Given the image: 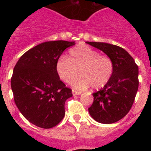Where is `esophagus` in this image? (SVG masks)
I'll list each match as a JSON object with an SVG mask.
<instances>
[{"mask_svg": "<svg viewBox=\"0 0 151 151\" xmlns=\"http://www.w3.org/2000/svg\"><path fill=\"white\" fill-rule=\"evenodd\" d=\"M73 95H79V94H82V92L81 91H75V90H73Z\"/></svg>", "mask_w": 151, "mask_h": 151, "instance_id": "obj_1", "label": "esophagus"}]
</instances>
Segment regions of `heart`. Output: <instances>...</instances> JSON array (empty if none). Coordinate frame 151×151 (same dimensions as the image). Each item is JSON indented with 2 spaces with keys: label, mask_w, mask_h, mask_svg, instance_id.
<instances>
[{
  "label": "heart",
  "mask_w": 151,
  "mask_h": 151,
  "mask_svg": "<svg viewBox=\"0 0 151 151\" xmlns=\"http://www.w3.org/2000/svg\"><path fill=\"white\" fill-rule=\"evenodd\" d=\"M55 69L60 79L65 83L71 82L79 72L81 76L72 81V86L83 90L91 85L94 89L105 86L113 76L114 66L110 57L101 55L86 45H78L69 50L67 58L60 57Z\"/></svg>",
  "instance_id": "heart-1"
}]
</instances>
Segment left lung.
Here are the masks:
<instances>
[{"label":"left lung","mask_w":151,"mask_h":151,"mask_svg":"<svg viewBox=\"0 0 151 151\" xmlns=\"http://www.w3.org/2000/svg\"><path fill=\"white\" fill-rule=\"evenodd\" d=\"M86 43L104 52L114 66L109 82L93 93L94 101L88 108L89 113L97 122L114 123L123 118L132 106L139 85L138 66L122 47L103 42Z\"/></svg>","instance_id":"8db88e82"}]
</instances>
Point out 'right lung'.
I'll list each match as a JSON object with an SVG mask.
<instances>
[{"mask_svg":"<svg viewBox=\"0 0 151 151\" xmlns=\"http://www.w3.org/2000/svg\"><path fill=\"white\" fill-rule=\"evenodd\" d=\"M74 41H46L31 48L13 69L11 88L23 116L33 125L50 129L65 116V102L73 96L56 73V63Z\"/></svg>","mask_w":151,"mask_h":151,"instance_id":"right-lung-1","label":"right lung"}]
</instances>
